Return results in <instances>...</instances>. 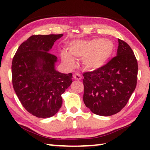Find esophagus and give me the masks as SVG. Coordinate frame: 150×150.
Here are the masks:
<instances>
[{"label":"esophagus","mask_w":150,"mask_h":150,"mask_svg":"<svg viewBox=\"0 0 150 150\" xmlns=\"http://www.w3.org/2000/svg\"><path fill=\"white\" fill-rule=\"evenodd\" d=\"M73 78L75 79L76 80H81V75L79 74V73H75L74 75H73Z\"/></svg>","instance_id":"34e87169"}]
</instances>
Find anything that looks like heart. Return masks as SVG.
Listing matches in <instances>:
<instances>
[{
    "instance_id": "heart-1",
    "label": "heart",
    "mask_w": 150,
    "mask_h": 150,
    "mask_svg": "<svg viewBox=\"0 0 150 150\" xmlns=\"http://www.w3.org/2000/svg\"><path fill=\"white\" fill-rule=\"evenodd\" d=\"M115 44L110 40H74L69 45V52L61 54L62 62L69 67L75 65L74 59L83 58V63L89 70H96L106 64L115 52Z\"/></svg>"
}]
</instances>
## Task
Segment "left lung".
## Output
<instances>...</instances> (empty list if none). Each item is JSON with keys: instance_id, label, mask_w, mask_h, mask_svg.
<instances>
[{"instance_id": "obj_1", "label": "left lung", "mask_w": 150, "mask_h": 150, "mask_svg": "<svg viewBox=\"0 0 150 150\" xmlns=\"http://www.w3.org/2000/svg\"><path fill=\"white\" fill-rule=\"evenodd\" d=\"M116 56L100 69L83 73V101L90 110L100 116L118 113L135 90L138 62L132 50L118 39Z\"/></svg>"}]
</instances>
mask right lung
<instances>
[{"instance_id": "obj_1", "label": "right lung", "mask_w": 150, "mask_h": 150, "mask_svg": "<svg viewBox=\"0 0 150 150\" xmlns=\"http://www.w3.org/2000/svg\"><path fill=\"white\" fill-rule=\"evenodd\" d=\"M63 34L33 35L20 45L12 62V85L24 108L38 118H50L62 107V95L72 73L55 69L57 57L50 53Z\"/></svg>"}]
</instances>
